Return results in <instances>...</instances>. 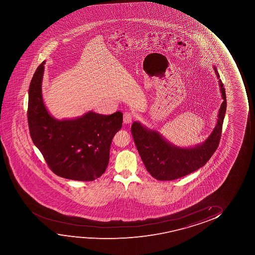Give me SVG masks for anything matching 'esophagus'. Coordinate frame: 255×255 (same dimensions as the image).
Segmentation results:
<instances>
[{"label": "esophagus", "mask_w": 255, "mask_h": 255, "mask_svg": "<svg viewBox=\"0 0 255 255\" xmlns=\"http://www.w3.org/2000/svg\"><path fill=\"white\" fill-rule=\"evenodd\" d=\"M133 115L130 112H126L124 114V124H130L132 122Z\"/></svg>", "instance_id": "esophagus-1"}]
</instances>
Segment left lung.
Instances as JSON below:
<instances>
[{
    "label": "left lung",
    "instance_id": "obj_1",
    "mask_svg": "<svg viewBox=\"0 0 255 255\" xmlns=\"http://www.w3.org/2000/svg\"><path fill=\"white\" fill-rule=\"evenodd\" d=\"M213 70L219 80L221 98L216 125L203 143L180 147L171 143L159 131L135 121L131 126L134 142L147 171L157 180H173L190 174L204 166L215 152L220 143L221 129L227 111V98L216 67Z\"/></svg>",
    "mask_w": 255,
    "mask_h": 255
}]
</instances>
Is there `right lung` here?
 <instances>
[{
	"instance_id": "add662e5",
	"label": "right lung",
	"mask_w": 255,
	"mask_h": 255,
	"mask_svg": "<svg viewBox=\"0 0 255 255\" xmlns=\"http://www.w3.org/2000/svg\"><path fill=\"white\" fill-rule=\"evenodd\" d=\"M45 61L39 65L28 90V122L32 141L54 173L62 178L92 181L105 172L112 138L122 128L123 114L90 112L74 119L49 113L42 93Z\"/></svg>"
}]
</instances>
